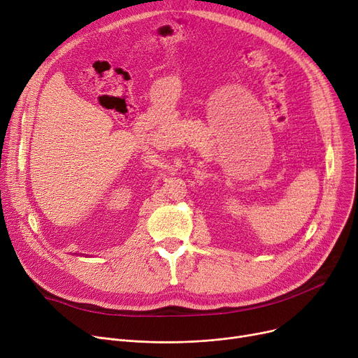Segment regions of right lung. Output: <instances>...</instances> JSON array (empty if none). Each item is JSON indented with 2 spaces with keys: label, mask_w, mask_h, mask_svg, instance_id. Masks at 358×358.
Instances as JSON below:
<instances>
[{
  "label": "right lung",
  "mask_w": 358,
  "mask_h": 358,
  "mask_svg": "<svg viewBox=\"0 0 358 358\" xmlns=\"http://www.w3.org/2000/svg\"><path fill=\"white\" fill-rule=\"evenodd\" d=\"M84 255H85V254H84Z\"/></svg>",
  "instance_id": "obj_1"
}]
</instances>
